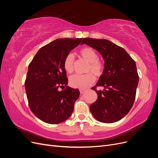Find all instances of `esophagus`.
Listing matches in <instances>:
<instances>
[{"label":"esophagus","instance_id":"1","mask_svg":"<svg viewBox=\"0 0 158 158\" xmlns=\"http://www.w3.org/2000/svg\"><path fill=\"white\" fill-rule=\"evenodd\" d=\"M85 92V90L84 89H80V92L81 94H83Z\"/></svg>","mask_w":158,"mask_h":158}]
</instances>
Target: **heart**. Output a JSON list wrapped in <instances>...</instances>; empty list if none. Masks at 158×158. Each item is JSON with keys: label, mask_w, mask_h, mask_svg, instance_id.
I'll return each mask as SVG.
<instances>
[{"label": "heart", "mask_w": 158, "mask_h": 158, "mask_svg": "<svg viewBox=\"0 0 158 158\" xmlns=\"http://www.w3.org/2000/svg\"><path fill=\"white\" fill-rule=\"evenodd\" d=\"M80 55L89 63L88 71L91 70L97 76H100L103 72V64L98 60V55L94 49L85 47L79 51ZM64 70L68 73L71 74L74 71V56L72 53H69L64 57L63 60ZM95 81L94 76L92 73L85 74H75L70 78V84L75 88L84 89L88 88Z\"/></svg>", "instance_id": "b5f03b06"}]
</instances>
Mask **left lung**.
I'll return each mask as SVG.
<instances>
[{
  "instance_id": "obj_1",
  "label": "left lung",
  "mask_w": 158,
  "mask_h": 158,
  "mask_svg": "<svg viewBox=\"0 0 158 158\" xmlns=\"http://www.w3.org/2000/svg\"><path fill=\"white\" fill-rule=\"evenodd\" d=\"M82 44L92 47L102 55L104 69L96 86L98 94L89 110L99 122L113 123L121 120L130 111L135 102L139 81L136 63L127 52L113 42L104 39L84 38Z\"/></svg>"
}]
</instances>
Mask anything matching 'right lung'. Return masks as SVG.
<instances>
[{"label": "right lung", "instance_id": "add662e5", "mask_svg": "<svg viewBox=\"0 0 158 158\" xmlns=\"http://www.w3.org/2000/svg\"><path fill=\"white\" fill-rule=\"evenodd\" d=\"M82 40L64 38L52 41L37 51L28 66L25 81L28 103L32 113L46 123H63L73 112L80 91L67 85L63 60ZM59 87L65 89L59 91Z\"/></svg>", "mask_w": 158, "mask_h": 158}]
</instances>
